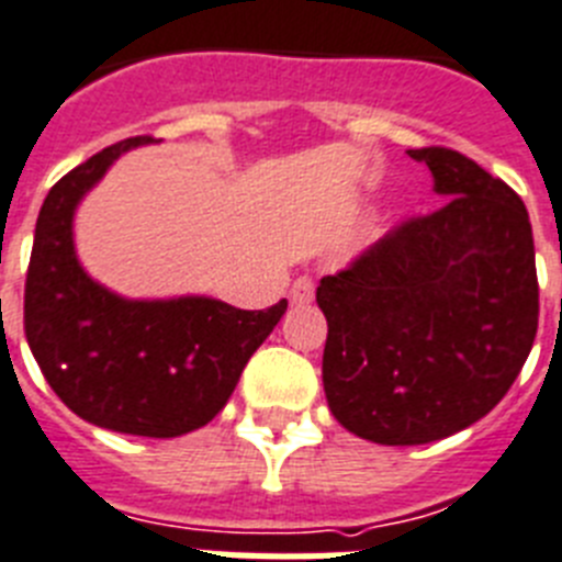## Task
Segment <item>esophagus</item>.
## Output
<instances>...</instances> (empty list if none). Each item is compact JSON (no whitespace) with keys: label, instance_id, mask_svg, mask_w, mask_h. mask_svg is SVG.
Masks as SVG:
<instances>
[{"label":"esophagus","instance_id":"1","mask_svg":"<svg viewBox=\"0 0 562 562\" xmlns=\"http://www.w3.org/2000/svg\"><path fill=\"white\" fill-rule=\"evenodd\" d=\"M288 296H291L294 305H305V302L314 300V282H311V277H296Z\"/></svg>","mask_w":562,"mask_h":562}]
</instances>
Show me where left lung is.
<instances>
[{
  "mask_svg": "<svg viewBox=\"0 0 562 562\" xmlns=\"http://www.w3.org/2000/svg\"><path fill=\"white\" fill-rule=\"evenodd\" d=\"M407 155L432 172L447 206L316 288L330 413L387 447L438 441L484 418L524 368L540 311L524 200L461 153Z\"/></svg>",
  "mask_w": 562,
  "mask_h": 562,
  "instance_id": "left-lung-1",
  "label": "left lung"
}]
</instances>
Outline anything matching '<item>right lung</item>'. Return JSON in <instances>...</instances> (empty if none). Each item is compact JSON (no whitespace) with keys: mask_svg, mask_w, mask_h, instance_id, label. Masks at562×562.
Returning a JSON list of instances; mask_svg holds the SVG:
<instances>
[{"mask_svg":"<svg viewBox=\"0 0 562 562\" xmlns=\"http://www.w3.org/2000/svg\"><path fill=\"white\" fill-rule=\"evenodd\" d=\"M153 138L92 155L47 192L24 282V334L47 384L78 418L144 438L212 422L288 302L240 311L203 294L130 300L85 271L76 212L110 166Z\"/></svg>","mask_w":562,"mask_h":562,"instance_id":"1","label":"right lung"}]
</instances>
